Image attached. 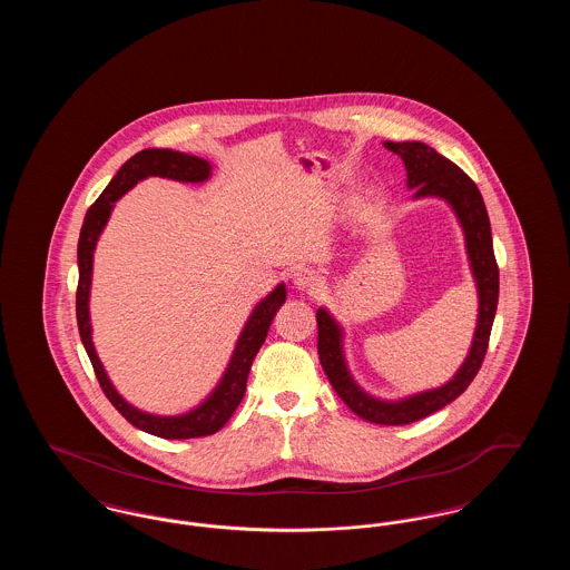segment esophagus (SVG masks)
Returning a JSON list of instances; mask_svg holds the SVG:
<instances>
[{
    "instance_id": "34e87169",
    "label": "esophagus",
    "mask_w": 570,
    "mask_h": 570,
    "mask_svg": "<svg viewBox=\"0 0 570 570\" xmlns=\"http://www.w3.org/2000/svg\"><path fill=\"white\" fill-rule=\"evenodd\" d=\"M293 282H295L298 291H309V293L318 291V286L323 284L318 273L314 272V269H305V267L293 273Z\"/></svg>"
}]
</instances>
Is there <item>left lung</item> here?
<instances>
[{
  "label": "left lung",
  "instance_id": "left-lung-1",
  "mask_svg": "<svg viewBox=\"0 0 570 570\" xmlns=\"http://www.w3.org/2000/svg\"><path fill=\"white\" fill-rule=\"evenodd\" d=\"M384 147L397 154L406 164L407 188H414V198L440 196L451 203V207L460 217L463 233H465L468 258H470L476 288H479V323L474 331V342L453 380H449L440 389L412 395L402 402H380L370 397L367 393H363L354 384L342 354V331L323 307L316 312L318 356L331 386L356 416L379 425H407L434 414L435 410L458 400L479 374L488 353L491 325L495 318L500 273L493 256L488 209L476 184L461 170L458 164L440 156L425 142L386 140Z\"/></svg>",
  "mask_w": 570,
  "mask_h": 570
}]
</instances>
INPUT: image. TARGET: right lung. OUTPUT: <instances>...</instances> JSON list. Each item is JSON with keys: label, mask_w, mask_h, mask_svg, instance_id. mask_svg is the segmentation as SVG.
<instances>
[{"label": "right lung", "mask_w": 570, "mask_h": 570, "mask_svg": "<svg viewBox=\"0 0 570 570\" xmlns=\"http://www.w3.org/2000/svg\"><path fill=\"white\" fill-rule=\"evenodd\" d=\"M209 173H212V166L203 158L170 151V149H142L117 170V175L110 179L107 190L102 191L98 196V200L87 209L85 222H82L81 237H79L77 323H79L82 346L89 354L96 379L100 382L105 395L109 397L110 404L121 412V416L126 421H130L135 428L147 432V434L166 438V440H186V438L216 434L217 430H222L228 423V419L233 416V412L244 400L245 382H247L252 361L261 351V346L265 344L273 316L286 301V286L279 284L269 297L263 298L254 307L244 333L239 335L237 348L226 367V374H224V379L219 380L216 391L188 414L156 416V414L140 412L135 406H130L126 400H121V395L112 389L110 380L105 374V367L94 351L89 307H87L89 286H91V263H94L96 242L109 219L115 200L130 190L136 181L145 179V177H168V179H177V181L196 184V181H205L209 177Z\"/></svg>", "instance_id": "obj_1"}]
</instances>
